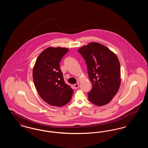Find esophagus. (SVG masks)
I'll return each instance as SVG.
<instances>
[{"mask_svg": "<svg viewBox=\"0 0 148 148\" xmlns=\"http://www.w3.org/2000/svg\"><path fill=\"white\" fill-rule=\"evenodd\" d=\"M79 86V83H77V84H74V89H75L78 88Z\"/></svg>", "mask_w": 148, "mask_h": 148, "instance_id": "1", "label": "esophagus"}]
</instances>
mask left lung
<instances>
[{"mask_svg": "<svg viewBox=\"0 0 148 148\" xmlns=\"http://www.w3.org/2000/svg\"><path fill=\"white\" fill-rule=\"evenodd\" d=\"M86 62L92 84L88 98L92 104L103 106L116 94L121 83L120 65L117 56L104 45L91 42L78 49Z\"/></svg>", "mask_w": 148, "mask_h": 148, "instance_id": "left-lung-1", "label": "left lung"}]
</instances>
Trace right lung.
Wrapping results in <instances>:
<instances>
[{
  "mask_svg": "<svg viewBox=\"0 0 148 148\" xmlns=\"http://www.w3.org/2000/svg\"><path fill=\"white\" fill-rule=\"evenodd\" d=\"M66 48L50 47L43 50L36 59L33 78L37 92L48 104L61 107L68 104L73 89L64 80L59 63L68 51Z\"/></svg>",
  "mask_w": 148,
  "mask_h": 148,
  "instance_id": "add662e5",
  "label": "right lung"
}]
</instances>
